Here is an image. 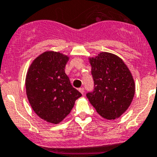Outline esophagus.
<instances>
[{
	"instance_id": "esophagus-1",
	"label": "esophagus",
	"mask_w": 157,
	"mask_h": 157,
	"mask_svg": "<svg viewBox=\"0 0 157 157\" xmlns=\"http://www.w3.org/2000/svg\"><path fill=\"white\" fill-rule=\"evenodd\" d=\"M78 91H79V92H81V93L82 94V95H83V94H84V92H85V91H84V88H83V87L79 88V89H78Z\"/></svg>"
}]
</instances>
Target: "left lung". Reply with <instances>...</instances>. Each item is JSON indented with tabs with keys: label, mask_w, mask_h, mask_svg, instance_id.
<instances>
[{
	"label": "left lung",
	"mask_w": 157,
	"mask_h": 157,
	"mask_svg": "<svg viewBox=\"0 0 157 157\" xmlns=\"http://www.w3.org/2000/svg\"><path fill=\"white\" fill-rule=\"evenodd\" d=\"M94 90L86 96L97 113L106 119H116L130 105L135 94L132 74L117 55L101 52L90 58Z\"/></svg>",
	"instance_id": "8db88e82"
}]
</instances>
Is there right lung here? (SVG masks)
I'll use <instances>...</instances> for the list:
<instances>
[{"label":"right lung","mask_w":157,"mask_h":157,"mask_svg":"<svg viewBox=\"0 0 157 157\" xmlns=\"http://www.w3.org/2000/svg\"><path fill=\"white\" fill-rule=\"evenodd\" d=\"M68 59L60 52H45L33 61L27 72L25 86L31 108L54 124L62 122L82 96L65 72Z\"/></svg>","instance_id":"1"}]
</instances>
